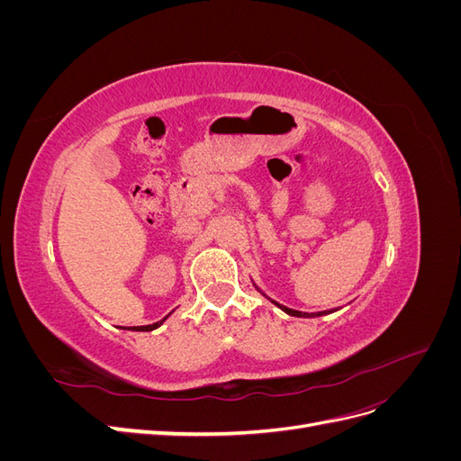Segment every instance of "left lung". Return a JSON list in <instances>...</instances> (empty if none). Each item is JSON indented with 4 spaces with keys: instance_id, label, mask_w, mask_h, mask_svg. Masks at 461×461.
<instances>
[{
    "instance_id": "8db88e82",
    "label": "left lung",
    "mask_w": 461,
    "mask_h": 461,
    "mask_svg": "<svg viewBox=\"0 0 461 461\" xmlns=\"http://www.w3.org/2000/svg\"><path fill=\"white\" fill-rule=\"evenodd\" d=\"M254 286L258 288V292H261V294L265 296V298H267V300H271L267 294H265V292L254 283ZM275 305H276V308L278 310H283L286 315H292V317H321V315H329V313H332L334 310H325V312H315V313H308V312H298V310H290V308H286V305H281V303H278V302H275V300H271Z\"/></svg>"
}]
</instances>
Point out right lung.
I'll return each mask as SVG.
<instances>
[{"mask_svg":"<svg viewBox=\"0 0 461 461\" xmlns=\"http://www.w3.org/2000/svg\"><path fill=\"white\" fill-rule=\"evenodd\" d=\"M173 313V312H171ZM169 313V315H171ZM169 315H165L161 321H158V323H151V325H142V327H124V330H140V332H149V330H156L158 327H161L163 323H165V321H167V317H169Z\"/></svg>","mask_w":461,"mask_h":461,"instance_id":"right-lung-1","label":"right lung"}]
</instances>
